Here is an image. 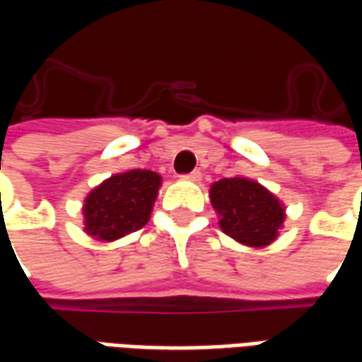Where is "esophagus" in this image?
Listing matches in <instances>:
<instances>
[{
	"label": "esophagus",
	"instance_id": "1",
	"mask_svg": "<svg viewBox=\"0 0 362 362\" xmlns=\"http://www.w3.org/2000/svg\"><path fill=\"white\" fill-rule=\"evenodd\" d=\"M184 178H186V180L197 182V180H202V173H199V170H192V173L184 174Z\"/></svg>",
	"mask_w": 362,
	"mask_h": 362
}]
</instances>
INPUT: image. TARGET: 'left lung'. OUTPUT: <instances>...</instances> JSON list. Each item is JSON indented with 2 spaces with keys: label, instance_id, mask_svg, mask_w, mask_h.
Wrapping results in <instances>:
<instances>
[{
  "label": "left lung",
  "instance_id": "left-lung-1",
  "mask_svg": "<svg viewBox=\"0 0 362 362\" xmlns=\"http://www.w3.org/2000/svg\"><path fill=\"white\" fill-rule=\"evenodd\" d=\"M211 204L219 213V227L246 246H267L279 233L285 209L279 199L258 182L223 178L209 189Z\"/></svg>",
  "mask_w": 362,
  "mask_h": 362
}]
</instances>
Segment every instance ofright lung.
Here are the masks:
<instances>
[{
	"label": "right lung",
	"mask_w": 362,
	"mask_h": 362,
	"mask_svg": "<svg viewBox=\"0 0 362 362\" xmlns=\"http://www.w3.org/2000/svg\"><path fill=\"white\" fill-rule=\"evenodd\" d=\"M160 176L153 170L116 174L85 199V230L98 240H116L149 221Z\"/></svg>",
	"instance_id": "1"
}]
</instances>
